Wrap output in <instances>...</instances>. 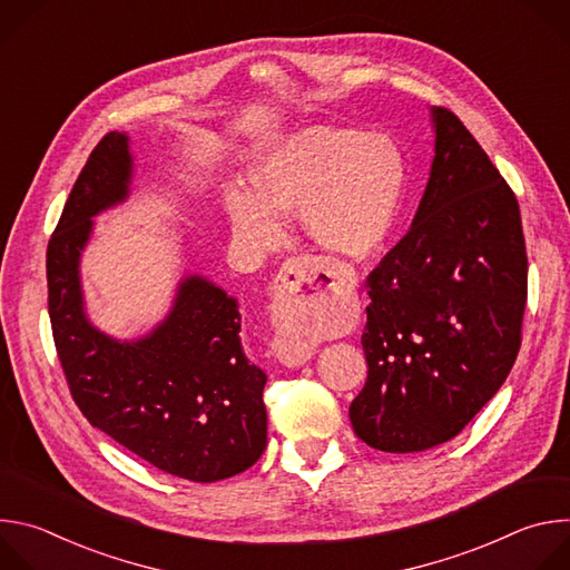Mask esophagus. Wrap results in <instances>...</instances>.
Wrapping results in <instances>:
<instances>
[{"instance_id":"esophagus-1","label":"esophagus","mask_w":570,"mask_h":570,"mask_svg":"<svg viewBox=\"0 0 570 570\" xmlns=\"http://www.w3.org/2000/svg\"><path fill=\"white\" fill-rule=\"evenodd\" d=\"M330 271H322L315 257H293L288 259L273 282V297H271V315L277 330L291 327V324L308 317L322 302L330 299L332 284H327ZM279 363L288 367L304 365L313 358L315 350L306 345L293 343H277L275 347Z\"/></svg>"}]
</instances>
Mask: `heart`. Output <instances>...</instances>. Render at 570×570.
I'll return each instance as SVG.
<instances>
[{
  "mask_svg": "<svg viewBox=\"0 0 570 570\" xmlns=\"http://www.w3.org/2000/svg\"><path fill=\"white\" fill-rule=\"evenodd\" d=\"M253 191L227 196L234 236L268 250L284 238V216L302 214L317 248L367 259L390 236L401 194L403 159L381 135L343 126H308L262 153L250 169ZM306 330L299 338H306Z\"/></svg>",
  "mask_w": 570,
  "mask_h": 570,
  "instance_id": "1",
  "label": "heart"
}]
</instances>
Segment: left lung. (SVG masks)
Wrapping results in <instances>:
<instances>
[{
  "mask_svg": "<svg viewBox=\"0 0 570 570\" xmlns=\"http://www.w3.org/2000/svg\"><path fill=\"white\" fill-rule=\"evenodd\" d=\"M435 157L413 225L367 275V381L354 433L385 453L455 438L505 383L528 299L514 191L464 124L431 108Z\"/></svg>",
  "mask_w": 570,
  "mask_h": 570,
  "instance_id": "obj_1",
  "label": "left lung"
}]
</instances>
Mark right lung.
<instances>
[{
	"mask_svg": "<svg viewBox=\"0 0 570 570\" xmlns=\"http://www.w3.org/2000/svg\"><path fill=\"white\" fill-rule=\"evenodd\" d=\"M132 183L126 132H108L73 183L47 248L56 352L88 422L159 471L216 482L253 466L268 440L266 372L240 345L238 302L185 275L169 315L135 341L97 330L80 288V253L95 216L124 203Z\"/></svg>",
	"mask_w": 570,
	"mask_h": 570,
	"instance_id": "add662e5",
	"label": "right lung"
}]
</instances>
